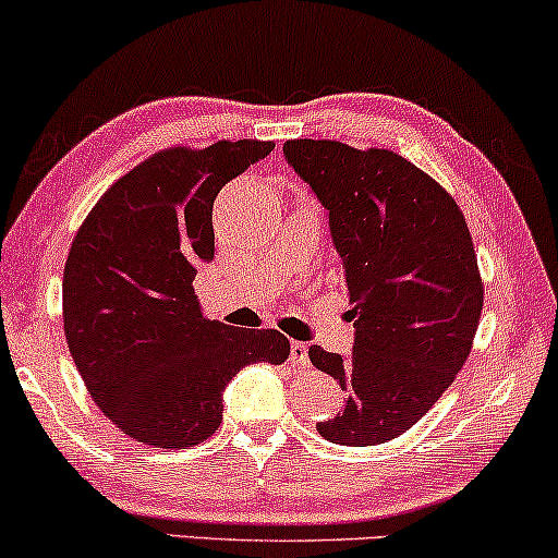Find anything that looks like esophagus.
<instances>
[{"label":"esophagus","mask_w":558,"mask_h":558,"mask_svg":"<svg viewBox=\"0 0 558 558\" xmlns=\"http://www.w3.org/2000/svg\"><path fill=\"white\" fill-rule=\"evenodd\" d=\"M289 356H292V361L296 366H307L310 364V356H307V343L302 341H292V345H289Z\"/></svg>","instance_id":"esophagus-1"}]
</instances>
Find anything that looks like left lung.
Masks as SVG:
<instances>
[{"instance_id": "1", "label": "left lung", "mask_w": 558, "mask_h": 558, "mask_svg": "<svg viewBox=\"0 0 558 558\" xmlns=\"http://www.w3.org/2000/svg\"><path fill=\"white\" fill-rule=\"evenodd\" d=\"M284 156L328 209L356 328L351 356L310 349L349 392L317 433L387 444L438 402L472 351L484 305L472 233L451 194L395 150L300 137Z\"/></svg>"}]
</instances>
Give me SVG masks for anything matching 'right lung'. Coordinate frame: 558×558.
Returning a JSON list of instances; mask_svg holds the SVG:
<instances>
[{
	"label": "right lung",
	"mask_w": 558,
	"mask_h": 558,
	"mask_svg": "<svg viewBox=\"0 0 558 558\" xmlns=\"http://www.w3.org/2000/svg\"><path fill=\"white\" fill-rule=\"evenodd\" d=\"M271 150L253 137L158 150L102 194L71 243L69 351L97 408L141 444H202L220 428L228 381L289 356L279 330L207 320L192 287L215 256L217 192Z\"/></svg>",
	"instance_id": "add662e5"
}]
</instances>
